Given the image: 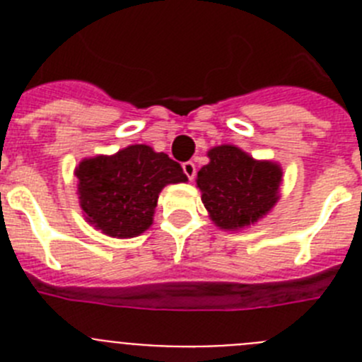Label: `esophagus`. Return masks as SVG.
<instances>
[{"label":"esophagus","mask_w":362,"mask_h":362,"mask_svg":"<svg viewBox=\"0 0 362 362\" xmlns=\"http://www.w3.org/2000/svg\"><path fill=\"white\" fill-rule=\"evenodd\" d=\"M183 172L187 174V177L190 179V181L196 177L197 170H196V165H194V161H185L183 163Z\"/></svg>","instance_id":"obj_1"}]
</instances>
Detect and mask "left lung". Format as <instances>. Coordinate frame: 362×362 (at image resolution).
<instances>
[{"instance_id":"1","label":"left lung","mask_w":362,"mask_h":362,"mask_svg":"<svg viewBox=\"0 0 362 362\" xmlns=\"http://www.w3.org/2000/svg\"><path fill=\"white\" fill-rule=\"evenodd\" d=\"M210 163L197 172L204 209L223 230L257 223L279 199L283 170L274 161H257L233 145L209 150Z\"/></svg>"}]
</instances>
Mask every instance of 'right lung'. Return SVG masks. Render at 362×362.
Listing matches in <instances>:
<instances>
[{"instance_id":"add662e5","label":"right lung","mask_w":362,"mask_h":362,"mask_svg":"<svg viewBox=\"0 0 362 362\" xmlns=\"http://www.w3.org/2000/svg\"><path fill=\"white\" fill-rule=\"evenodd\" d=\"M74 174L85 219L119 239L136 238L152 225L159 192L166 185L188 181L179 163L146 145L83 159Z\"/></svg>"}]
</instances>
